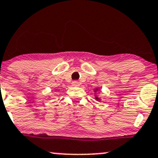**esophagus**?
<instances>
[{"mask_svg": "<svg viewBox=\"0 0 158 158\" xmlns=\"http://www.w3.org/2000/svg\"><path fill=\"white\" fill-rule=\"evenodd\" d=\"M79 82H78L77 81H73V82H72V85L73 86H79Z\"/></svg>", "mask_w": 158, "mask_h": 158, "instance_id": "obj_1", "label": "esophagus"}]
</instances>
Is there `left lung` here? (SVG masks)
Masks as SVG:
<instances>
[{
    "instance_id": "8db88e82",
    "label": "left lung",
    "mask_w": 158,
    "mask_h": 158,
    "mask_svg": "<svg viewBox=\"0 0 158 158\" xmlns=\"http://www.w3.org/2000/svg\"><path fill=\"white\" fill-rule=\"evenodd\" d=\"M98 90V88H96V90H95V93H96V91H97ZM96 98V100H99V98H98V97H97V96H96V98Z\"/></svg>"
}]
</instances>
